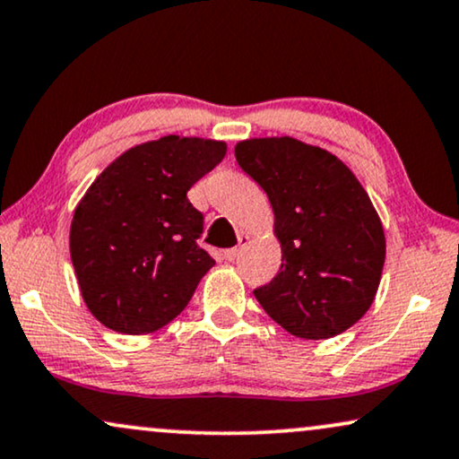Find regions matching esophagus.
Returning a JSON list of instances; mask_svg holds the SVG:
<instances>
[{
	"instance_id": "34e87169",
	"label": "esophagus",
	"mask_w": 459,
	"mask_h": 459,
	"mask_svg": "<svg viewBox=\"0 0 459 459\" xmlns=\"http://www.w3.org/2000/svg\"><path fill=\"white\" fill-rule=\"evenodd\" d=\"M246 243H249V237H247V235H241V237H239V247L246 246ZM239 247H229V249H224V258L233 263V260H235L237 256H239Z\"/></svg>"
}]
</instances>
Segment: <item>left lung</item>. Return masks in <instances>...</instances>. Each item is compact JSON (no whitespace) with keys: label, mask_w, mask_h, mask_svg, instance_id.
<instances>
[{"label":"left lung","mask_w":459,"mask_h":459,"mask_svg":"<svg viewBox=\"0 0 459 459\" xmlns=\"http://www.w3.org/2000/svg\"><path fill=\"white\" fill-rule=\"evenodd\" d=\"M235 159L269 196L281 266L254 297L300 339H330L373 305L385 235L367 190L328 150L294 137L239 142Z\"/></svg>","instance_id":"1"}]
</instances>
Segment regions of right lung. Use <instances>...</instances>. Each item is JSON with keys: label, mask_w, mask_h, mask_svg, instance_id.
I'll list each match as a JSON object with an SVG mask.
<instances>
[{"label": "right lung", "mask_w": 459, "mask_h": 459, "mask_svg": "<svg viewBox=\"0 0 459 459\" xmlns=\"http://www.w3.org/2000/svg\"><path fill=\"white\" fill-rule=\"evenodd\" d=\"M226 154L224 142L167 135L120 154L74 212L69 252L86 307L123 334L178 317L216 264L196 239L203 213L186 193Z\"/></svg>", "instance_id": "add662e5"}]
</instances>
